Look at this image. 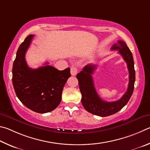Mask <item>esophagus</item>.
Returning <instances> with one entry per match:
<instances>
[{
    "label": "esophagus",
    "instance_id": "1",
    "mask_svg": "<svg viewBox=\"0 0 150 150\" xmlns=\"http://www.w3.org/2000/svg\"><path fill=\"white\" fill-rule=\"evenodd\" d=\"M78 72V68L76 67H72L70 68V73L72 76H76Z\"/></svg>",
    "mask_w": 150,
    "mask_h": 150
}]
</instances>
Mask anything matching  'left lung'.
<instances>
[{
  "label": "left lung",
  "mask_w": 150,
  "mask_h": 150,
  "mask_svg": "<svg viewBox=\"0 0 150 150\" xmlns=\"http://www.w3.org/2000/svg\"><path fill=\"white\" fill-rule=\"evenodd\" d=\"M112 50H119L123 59L127 64L129 72V83L126 93L119 100L113 102L103 101L98 96L94 86L92 74L97 67L96 65L88 64L78 73L76 78L79 83L80 92L82 98L81 99L83 107L86 111L91 114L100 117H107L113 115L122 109L129 101L132 95L135 82V70L134 59L130 50L125 42L121 40L117 41L111 47Z\"/></svg>",
  "instance_id": "obj_1"
}]
</instances>
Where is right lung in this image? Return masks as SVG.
<instances>
[{"label": "right lung", "instance_id": "add662e5", "mask_svg": "<svg viewBox=\"0 0 150 150\" xmlns=\"http://www.w3.org/2000/svg\"><path fill=\"white\" fill-rule=\"evenodd\" d=\"M33 38V35L28 36L18 49L12 67V83L18 98L26 107L45 113L60 104L63 88L70 77V69L59 70L48 62L37 69L29 67L25 56Z\"/></svg>", "mask_w": 150, "mask_h": 150}]
</instances>
